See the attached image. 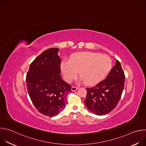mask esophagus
<instances>
[{
    "instance_id": "1",
    "label": "esophagus",
    "mask_w": 146,
    "mask_h": 146,
    "mask_svg": "<svg viewBox=\"0 0 146 146\" xmlns=\"http://www.w3.org/2000/svg\"><path fill=\"white\" fill-rule=\"evenodd\" d=\"M78 87H77L73 86V87H72V91H77V90H78Z\"/></svg>"
}]
</instances>
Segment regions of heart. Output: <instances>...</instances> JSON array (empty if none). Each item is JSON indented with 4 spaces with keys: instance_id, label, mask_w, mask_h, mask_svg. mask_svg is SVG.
I'll return each instance as SVG.
<instances>
[{
    "instance_id": "1",
    "label": "heart",
    "mask_w": 146,
    "mask_h": 146,
    "mask_svg": "<svg viewBox=\"0 0 146 146\" xmlns=\"http://www.w3.org/2000/svg\"><path fill=\"white\" fill-rule=\"evenodd\" d=\"M112 61L106 55L86 52L78 54L70 60L61 64V69L65 79L71 82L80 72V76L88 85H94L100 82L111 68Z\"/></svg>"
}]
</instances>
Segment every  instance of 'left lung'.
Listing matches in <instances>:
<instances>
[{"instance_id": "left-lung-1", "label": "left lung", "mask_w": 146, "mask_h": 146, "mask_svg": "<svg viewBox=\"0 0 146 146\" xmlns=\"http://www.w3.org/2000/svg\"><path fill=\"white\" fill-rule=\"evenodd\" d=\"M125 77L120 62L116 60L115 65L106 79L92 87L87 88V94L84 103L88 109L98 115L111 111L121 97Z\"/></svg>"}]
</instances>
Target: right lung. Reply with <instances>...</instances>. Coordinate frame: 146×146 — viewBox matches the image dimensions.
Returning <instances> with one entry per match:
<instances>
[{"mask_svg":"<svg viewBox=\"0 0 146 146\" xmlns=\"http://www.w3.org/2000/svg\"><path fill=\"white\" fill-rule=\"evenodd\" d=\"M59 48H50L32 62L27 74V90L36 109L43 115L52 117L65 108L66 96L72 86L60 75L61 60Z\"/></svg>","mask_w":146,"mask_h":146,"instance_id":"1","label":"right lung"}]
</instances>
